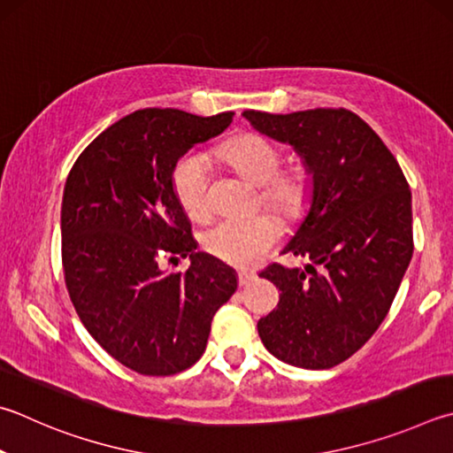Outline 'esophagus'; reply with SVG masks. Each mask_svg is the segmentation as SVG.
I'll return each mask as SVG.
<instances>
[{
	"instance_id": "34e87169",
	"label": "esophagus",
	"mask_w": 453,
	"mask_h": 453,
	"mask_svg": "<svg viewBox=\"0 0 453 453\" xmlns=\"http://www.w3.org/2000/svg\"><path fill=\"white\" fill-rule=\"evenodd\" d=\"M237 279H240V287H245L253 281L255 273L253 271H240V273H237Z\"/></svg>"
}]
</instances>
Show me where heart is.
Masks as SVG:
<instances>
[{"instance_id":"heart-1","label":"heart","mask_w":453,"mask_h":453,"mask_svg":"<svg viewBox=\"0 0 453 453\" xmlns=\"http://www.w3.org/2000/svg\"><path fill=\"white\" fill-rule=\"evenodd\" d=\"M221 156L255 186L261 202L279 216L295 221L305 216L312 198V178L301 164L283 168L281 152L259 134H242L221 146ZM208 160L200 152L180 156L172 168V190L188 218L202 219L210 213ZM283 229L271 213L251 218L219 219L202 234V245L213 257L237 267H251L265 257Z\"/></svg>"}]
</instances>
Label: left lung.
Listing matches in <instances>:
<instances>
[{"mask_svg": "<svg viewBox=\"0 0 453 453\" xmlns=\"http://www.w3.org/2000/svg\"><path fill=\"white\" fill-rule=\"evenodd\" d=\"M261 134L295 148L312 178L311 210L259 277L281 295L259 319L261 342L287 365L325 370L355 355L388 315L412 259V194L396 158L347 109L245 111Z\"/></svg>", "mask_w": 453, "mask_h": 453, "instance_id": "8db88e82", "label": "left lung"}]
</instances>
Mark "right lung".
Wrapping results in <instances>:
<instances>
[{
	"label": "right lung",
	"mask_w": 453,
	"mask_h": 453,
	"mask_svg": "<svg viewBox=\"0 0 453 453\" xmlns=\"http://www.w3.org/2000/svg\"><path fill=\"white\" fill-rule=\"evenodd\" d=\"M234 112L196 117L142 109L114 122L73 164L61 205L65 283L81 323L120 365L170 376L203 355L211 319L237 289L232 267L196 251L172 190V168L232 125ZM190 257L166 274L160 257Z\"/></svg>",
	"instance_id": "add662e5"
}]
</instances>
